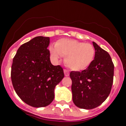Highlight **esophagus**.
I'll list each match as a JSON object with an SVG mask.
<instances>
[{
	"mask_svg": "<svg viewBox=\"0 0 126 126\" xmlns=\"http://www.w3.org/2000/svg\"><path fill=\"white\" fill-rule=\"evenodd\" d=\"M64 75L66 77H68V76H69V72L67 70H64Z\"/></svg>",
	"mask_w": 126,
	"mask_h": 126,
	"instance_id": "esophagus-1",
	"label": "esophagus"
}]
</instances>
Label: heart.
<instances>
[{
    "mask_svg": "<svg viewBox=\"0 0 126 126\" xmlns=\"http://www.w3.org/2000/svg\"><path fill=\"white\" fill-rule=\"evenodd\" d=\"M49 51L53 60L58 61L63 56L68 67L77 71L88 67L95 55L94 47L92 44L68 39L58 40L54 47H50Z\"/></svg>",
    "mask_w": 126,
    "mask_h": 126,
    "instance_id": "b5f03b06",
    "label": "heart"
}]
</instances>
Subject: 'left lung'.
<instances>
[{
    "instance_id": "8db88e82",
    "label": "left lung",
    "mask_w": 126,
    "mask_h": 126,
    "mask_svg": "<svg viewBox=\"0 0 126 126\" xmlns=\"http://www.w3.org/2000/svg\"><path fill=\"white\" fill-rule=\"evenodd\" d=\"M94 59L86 70L72 71L73 102L80 109H94L105 101L113 84L114 65L110 54L94 42Z\"/></svg>"
}]
</instances>
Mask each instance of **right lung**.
Returning a JSON list of instances; mask_svg holds the SVG:
<instances>
[{"label": "right lung", "mask_w": 126, "mask_h": 126, "mask_svg": "<svg viewBox=\"0 0 126 126\" xmlns=\"http://www.w3.org/2000/svg\"><path fill=\"white\" fill-rule=\"evenodd\" d=\"M49 42V37H35L19 47L13 60V87L21 99L33 107L49 105L56 86L64 77L62 67L51 64Z\"/></svg>", "instance_id": "right-lung-1"}]
</instances>
